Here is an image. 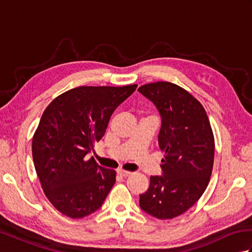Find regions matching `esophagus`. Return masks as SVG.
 Instances as JSON below:
<instances>
[{"label": "esophagus", "instance_id": "34e87169", "mask_svg": "<svg viewBox=\"0 0 252 252\" xmlns=\"http://www.w3.org/2000/svg\"><path fill=\"white\" fill-rule=\"evenodd\" d=\"M118 173H119L121 176H130L132 174V172H130V171H126V170H122V169L118 170Z\"/></svg>", "mask_w": 252, "mask_h": 252}]
</instances>
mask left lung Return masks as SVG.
I'll list each match as a JSON object with an SVG mask.
<instances>
[{"label":"left lung","instance_id":"8db88e82","mask_svg":"<svg viewBox=\"0 0 252 252\" xmlns=\"http://www.w3.org/2000/svg\"><path fill=\"white\" fill-rule=\"evenodd\" d=\"M161 117L158 143L162 175L151 176L140 195L142 210L161 220L183 215L206 190L215 160V137L207 112L186 90L170 82L142 85Z\"/></svg>","mask_w":252,"mask_h":252}]
</instances>
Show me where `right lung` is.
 <instances>
[{
  "instance_id": "add662e5",
  "label": "right lung",
  "mask_w": 252,
  "mask_h": 252,
  "mask_svg": "<svg viewBox=\"0 0 252 252\" xmlns=\"http://www.w3.org/2000/svg\"><path fill=\"white\" fill-rule=\"evenodd\" d=\"M136 88L79 87L46 107L32 138V157L45 196L63 215L90 216L109 194L116 171L87 155L104 136L112 112Z\"/></svg>"
}]
</instances>
